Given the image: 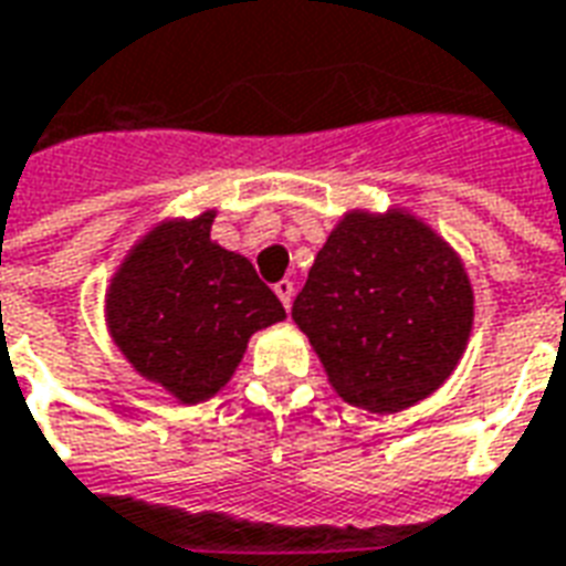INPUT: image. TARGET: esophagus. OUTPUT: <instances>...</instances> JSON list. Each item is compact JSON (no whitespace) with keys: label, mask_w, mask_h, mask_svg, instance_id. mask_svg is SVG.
<instances>
[{"label":"esophagus","mask_w":566,"mask_h":566,"mask_svg":"<svg viewBox=\"0 0 566 566\" xmlns=\"http://www.w3.org/2000/svg\"><path fill=\"white\" fill-rule=\"evenodd\" d=\"M272 291H275V296L282 300L284 308H291V300H294V282H291V279H282V282L275 284Z\"/></svg>","instance_id":"obj_1"}]
</instances>
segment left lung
Listing matches in <instances>:
<instances>
[{"mask_svg":"<svg viewBox=\"0 0 566 566\" xmlns=\"http://www.w3.org/2000/svg\"><path fill=\"white\" fill-rule=\"evenodd\" d=\"M291 318L339 400L391 416L427 400L458 369L475 294L461 254L416 211L348 209Z\"/></svg>","mask_w":566,"mask_h":566,"instance_id":"obj_1","label":"left lung"}]
</instances>
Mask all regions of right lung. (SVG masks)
I'll use <instances>...</instances> for the list:
<instances>
[{
    "label": "right lung",
    "instance_id": "add662e5",
    "mask_svg": "<svg viewBox=\"0 0 566 566\" xmlns=\"http://www.w3.org/2000/svg\"><path fill=\"white\" fill-rule=\"evenodd\" d=\"M214 218L218 209H206L150 223L105 287V331L115 348L136 376L181 406L218 397L248 339L284 321L251 260L211 239Z\"/></svg>",
    "mask_w": 566,
    "mask_h": 566
}]
</instances>
